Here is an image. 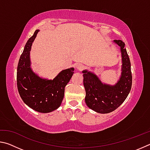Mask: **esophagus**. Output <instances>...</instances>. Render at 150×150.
<instances>
[{
	"instance_id": "obj_1",
	"label": "esophagus",
	"mask_w": 150,
	"mask_h": 150,
	"mask_svg": "<svg viewBox=\"0 0 150 150\" xmlns=\"http://www.w3.org/2000/svg\"><path fill=\"white\" fill-rule=\"evenodd\" d=\"M84 67H85L84 65H83V64H81V63H79V64H78L77 65V69L79 71H81L82 69H84Z\"/></svg>"
}]
</instances>
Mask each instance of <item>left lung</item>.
Wrapping results in <instances>:
<instances>
[{"label":"left lung","instance_id":"8db88e82","mask_svg":"<svg viewBox=\"0 0 150 150\" xmlns=\"http://www.w3.org/2000/svg\"><path fill=\"white\" fill-rule=\"evenodd\" d=\"M120 47L122 73L115 85L104 84L93 73L83 71V84L85 88V103L88 108L98 113H109L118 108L131 90L132 76L130 58L122 40H114Z\"/></svg>","mask_w":150,"mask_h":150}]
</instances>
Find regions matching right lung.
Here are the masks:
<instances>
[{
    "instance_id": "obj_1",
    "label": "right lung",
    "mask_w": 150,
    "mask_h": 150,
    "mask_svg": "<svg viewBox=\"0 0 150 150\" xmlns=\"http://www.w3.org/2000/svg\"><path fill=\"white\" fill-rule=\"evenodd\" d=\"M40 30L29 38L20 55L17 67V87L22 100L33 110L47 113L60 106L65 87L74 72V68L63 70L53 80L40 77L30 67V52Z\"/></svg>"
}]
</instances>
